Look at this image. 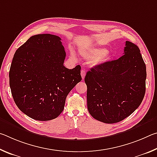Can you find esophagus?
Returning a JSON list of instances; mask_svg holds the SVG:
<instances>
[{"label":"esophagus","instance_id":"esophagus-1","mask_svg":"<svg viewBox=\"0 0 157 157\" xmlns=\"http://www.w3.org/2000/svg\"><path fill=\"white\" fill-rule=\"evenodd\" d=\"M85 75H86V71H85V70H82L81 71V75H82V79L84 78Z\"/></svg>","mask_w":157,"mask_h":157}]
</instances>
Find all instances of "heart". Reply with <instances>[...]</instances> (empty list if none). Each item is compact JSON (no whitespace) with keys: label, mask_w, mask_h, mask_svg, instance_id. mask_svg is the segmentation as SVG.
Wrapping results in <instances>:
<instances>
[{"label":"heart","mask_w":157,"mask_h":157,"mask_svg":"<svg viewBox=\"0 0 157 157\" xmlns=\"http://www.w3.org/2000/svg\"><path fill=\"white\" fill-rule=\"evenodd\" d=\"M79 51L85 59H93L91 62L93 66L102 65L108 62L111 58L110 52L104 48L95 46L82 47L79 48Z\"/></svg>","instance_id":"heart-1"}]
</instances>
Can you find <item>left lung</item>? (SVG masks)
Here are the masks:
<instances>
[{"mask_svg":"<svg viewBox=\"0 0 157 157\" xmlns=\"http://www.w3.org/2000/svg\"><path fill=\"white\" fill-rule=\"evenodd\" d=\"M123 54L92 68L85 76L89 112L102 123L124 120L144 98L147 73L139 47L127 41Z\"/></svg>","mask_w":157,"mask_h":157,"instance_id":"left-lung-1","label":"left lung"}]
</instances>
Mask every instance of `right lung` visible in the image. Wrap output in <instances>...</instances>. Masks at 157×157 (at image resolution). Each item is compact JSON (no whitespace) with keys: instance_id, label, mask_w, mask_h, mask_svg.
Returning <instances> with one entry per match:
<instances>
[{"instance_id":"add662e5","label":"right lung","mask_w":157,"mask_h":157,"mask_svg":"<svg viewBox=\"0 0 157 157\" xmlns=\"http://www.w3.org/2000/svg\"><path fill=\"white\" fill-rule=\"evenodd\" d=\"M59 36L36 34L17 50L10 69V86L18 109L30 118L46 121L56 118L66 96L82 80L81 67L68 69Z\"/></svg>"}]
</instances>
